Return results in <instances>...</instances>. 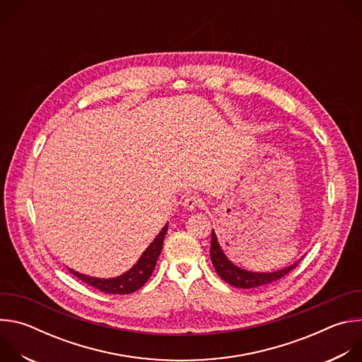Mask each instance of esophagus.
<instances>
[{"label": "esophagus", "mask_w": 362, "mask_h": 362, "mask_svg": "<svg viewBox=\"0 0 362 362\" xmlns=\"http://www.w3.org/2000/svg\"><path fill=\"white\" fill-rule=\"evenodd\" d=\"M182 204L185 206V209L193 211V209H196V208H200V206L203 204V200H202L199 196L189 194V196H186V197L183 199V203H182Z\"/></svg>", "instance_id": "obj_1"}]
</instances>
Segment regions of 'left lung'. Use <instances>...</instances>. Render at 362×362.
<instances>
[{
	"mask_svg": "<svg viewBox=\"0 0 362 362\" xmlns=\"http://www.w3.org/2000/svg\"><path fill=\"white\" fill-rule=\"evenodd\" d=\"M211 239H212L211 240V259L215 267V271L225 282H228L229 285H233L236 288H242V289L257 288V286L272 284V282L284 278L293 268H296V265L302 259L300 257V259H298L292 265H289L284 269L274 271V272H250V271L236 267L232 261H229V257L225 255V252L222 250V247L218 242L215 230H212Z\"/></svg>",
	"mask_w": 362,
	"mask_h": 362,
	"instance_id": "8db88e82",
	"label": "left lung"
}]
</instances>
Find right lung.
<instances>
[{
	"instance_id": "add662e5",
	"label": "right lung",
	"mask_w": 362,
	"mask_h": 362,
	"mask_svg": "<svg viewBox=\"0 0 362 362\" xmlns=\"http://www.w3.org/2000/svg\"><path fill=\"white\" fill-rule=\"evenodd\" d=\"M168 225L166 223L163 226V229L159 232V235L153 239V242L146 247V250L141 253V256L139 257V261L124 274L116 276V278H95V276H90V275H84L80 274L74 269L69 271L76 275L78 279H81L83 282L91 285L93 288L106 292V293H116V295H126V293H132L137 289H140L147 279L151 276L154 267H156L158 257L162 252L163 247V240L168 232Z\"/></svg>"
}]
</instances>
